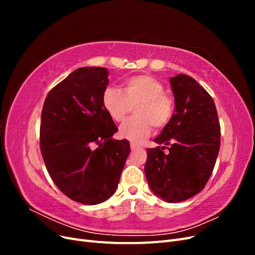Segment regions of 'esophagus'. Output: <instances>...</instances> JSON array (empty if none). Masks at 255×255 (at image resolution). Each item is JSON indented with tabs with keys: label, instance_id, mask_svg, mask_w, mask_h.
Returning <instances> with one entry per match:
<instances>
[{
	"label": "esophagus",
	"instance_id": "1",
	"mask_svg": "<svg viewBox=\"0 0 255 255\" xmlns=\"http://www.w3.org/2000/svg\"><path fill=\"white\" fill-rule=\"evenodd\" d=\"M138 149H140L139 145L134 143V142L130 143V150H132V151H136V150H138Z\"/></svg>",
	"mask_w": 255,
	"mask_h": 255
}]
</instances>
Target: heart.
<instances>
[{"label":"heart","mask_w":255,"mask_h":255,"mask_svg":"<svg viewBox=\"0 0 255 255\" xmlns=\"http://www.w3.org/2000/svg\"><path fill=\"white\" fill-rule=\"evenodd\" d=\"M164 92V85L155 78L136 75L125 82L122 91L107 87L102 95V105L115 122L125 120L135 107V118L123 123L119 136L132 142H141L151 134L152 127L164 128L173 117V100Z\"/></svg>","instance_id":"heart-1"}]
</instances>
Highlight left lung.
<instances>
[{
	"label": "left lung",
	"instance_id": "left-lung-1",
	"mask_svg": "<svg viewBox=\"0 0 255 255\" xmlns=\"http://www.w3.org/2000/svg\"><path fill=\"white\" fill-rule=\"evenodd\" d=\"M175 113L146 150L144 173L152 191L169 203L196 196L212 175L220 148V125L213 98L186 74L170 79ZM169 145L168 154L163 150Z\"/></svg>",
	"mask_w": 255,
	"mask_h": 255
}]
</instances>
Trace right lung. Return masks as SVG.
<instances>
[{
  "label": "right lung",
  "mask_w": 255,
  "mask_h": 255,
  "mask_svg": "<svg viewBox=\"0 0 255 255\" xmlns=\"http://www.w3.org/2000/svg\"><path fill=\"white\" fill-rule=\"evenodd\" d=\"M109 71L76 69L52 88L42 107L40 150L53 182L75 202L95 205L112 197L130 152L105 112Z\"/></svg>",
  "instance_id": "1"
}]
</instances>
